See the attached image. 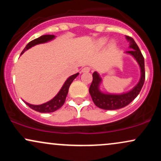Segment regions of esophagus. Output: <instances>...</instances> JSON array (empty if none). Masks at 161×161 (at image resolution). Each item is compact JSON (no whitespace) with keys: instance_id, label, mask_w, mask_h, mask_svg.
I'll return each mask as SVG.
<instances>
[{"instance_id":"esophagus-1","label":"esophagus","mask_w":161,"mask_h":161,"mask_svg":"<svg viewBox=\"0 0 161 161\" xmlns=\"http://www.w3.org/2000/svg\"><path fill=\"white\" fill-rule=\"evenodd\" d=\"M90 70H91V68L88 67V66H86V67L82 68V73H87V72H89Z\"/></svg>"}]
</instances>
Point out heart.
Wrapping results in <instances>:
<instances>
[{"mask_svg": "<svg viewBox=\"0 0 161 161\" xmlns=\"http://www.w3.org/2000/svg\"><path fill=\"white\" fill-rule=\"evenodd\" d=\"M105 42H106V39H103V40L101 41V44H102V45H103V44H104Z\"/></svg>", "mask_w": 161, "mask_h": 161, "instance_id": "1", "label": "heart"}]
</instances>
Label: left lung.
Wrapping results in <instances>:
<instances>
[{
    "mask_svg": "<svg viewBox=\"0 0 161 161\" xmlns=\"http://www.w3.org/2000/svg\"><path fill=\"white\" fill-rule=\"evenodd\" d=\"M126 38L130 42L129 47L132 48L130 51H126V53L132 55L137 60L138 64H139L140 68H141V79L137 86L129 92L122 94V95H107L100 92L98 87L100 82H101V79L97 72H95L92 74L93 80L90 86L89 93L93 102L99 108L104 109V110H117V109L123 108L127 106L137 97L139 92H141L142 86L145 82V60H144L143 55L135 41L129 36H126Z\"/></svg>",
    "mask_w": 161,
    "mask_h": 161,
    "instance_id": "1",
    "label": "left lung"
}]
</instances>
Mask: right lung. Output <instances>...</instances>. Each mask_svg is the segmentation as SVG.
<instances>
[{
  "mask_svg": "<svg viewBox=\"0 0 161 161\" xmlns=\"http://www.w3.org/2000/svg\"><path fill=\"white\" fill-rule=\"evenodd\" d=\"M54 37L55 36H53V35H45V36H42L39 37V38L32 40V42H29V43L26 45V47L23 49L21 54H23L26 50L32 47V46L38 45V44L45 43V42H47L50 40L53 39ZM78 75L79 73L69 76V78L67 79V80L66 81L65 83L64 84V86H63L60 91L58 92V94H57L52 100L48 101V102L45 103V104L41 105H32L29 104V103H25L29 107V108H32V110H36V111L40 113H51L56 111L57 110H58L59 108H60L63 105H64V102H65L66 95H67L68 94V91H69L70 85H71V83L73 82V81L74 80L75 78H76Z\"/></svg>",
  "mask_w": 161,
  "mask_h": 161,
  "instance_id": "obj_1",
  "label": "right lung"
}]
</instances>
